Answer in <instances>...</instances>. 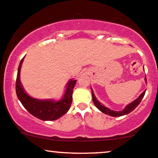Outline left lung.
Masks as SVG:
<instances>
[{"label": "left lung", "instance_id": "obj_1", "mask_svg": "<svg viewBox=\"0 0 158 158\" xmlns=\"http://www.w3.org/2000/svg\"><path fill=\"white\" fill-rule=\"evenodd\" d=\"M145 82H147L146 76H145ZM91 91H92L93 102H94V105L96 106L97 108H98V110H100V111H101L102 112H103L104 114H106V115H109L110 116H113V117H119V116L127 115V114L132 112L133 110H134L135 109H136V107L139 104L140 102H141V100H143V98H144V95H145V91H143V92L139 95V97L137 99H136L134 101H133L132 103H130V104H128L127 106H126L125 108H124L123 110H121V111H113V110H110V109L107 108V107L104 106L103 105H102L101 103H100V102H99L98 100H97V98H95L92 89H91Z\"/></svg>", "mask_w": 158, "mask_h": 158}]
</instances>
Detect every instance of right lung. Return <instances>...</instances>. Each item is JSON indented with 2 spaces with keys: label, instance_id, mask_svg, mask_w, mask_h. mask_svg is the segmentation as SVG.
<instances>
[{
  "label": "right lung",
  "instance_id": "right-lung-1",
  "mask_svg": "<svg viewBox=\"0 0 158 158\" xmlns=\"http://www.w3.org/2000/svg\"><path fill=\"white\" fill-rule=\"evenodd\" d=\"M24 58L20 61L15 82L17 97L29 113L43 121H54L59 118L70 110L72 103V94L76 80L70 79L67 83L64 95L61 100H37L29 96L25 92L20 82V70Z\"/></svg>",
  "mask_w": 158,
  "mask_h": 158
}]
</instances>
